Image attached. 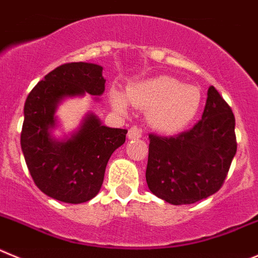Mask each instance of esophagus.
Returning <instances> with one entry per match:
<instances>
[{"mask_svg": "<svg viewBox=\"0 0 258 258\" xmlns=\"http://www.w3.org/2000/svg\"><path fill=\"white\" fill-rule=\"evenodd\" d=\"M127 138H128L130 140H135V139H140L141 138V130L138 128V127H131V128L128 130Z\"/></svg>", "mask_w": 258, "mask_h": 258, "instance_id": "34e87169", "label": "esophagus"}]
</instances>
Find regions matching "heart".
<instances>
[{
	"label": "heart",
	"instance_id": "b5f03b06",
	"mask_svg": "<svg viewBox=\"0 0 258 258\" xmlns=\"http://www.w3.org/2000/svg\"><path fill=\"white\" fill-rule=\"evenodd\" d=\"M110 103L119 113H127L128 103L146 110V122L161 134H176L191 123L202 104L198 86L184 85L171 76H158L132 83L126 96L118 90L110 91Z\"/></svg>",
	"mask_w": 258,
	"mask_h": 258
}]
</instances>
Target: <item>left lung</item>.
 Listing matches in <instances>:
<instances>
[{
  "instance_id": "obj_1",
  "label": "left lung",
  "mask_w": 258,
  "mask_h": 258,
  "mask_svg": "<svg viewBox=\"0 0 258 258\" xmlns=\"http://www.w3.org/2000/svg\"><path fill=\"white\" fill-rule=\"evenodd\" d=\"M235 118L211 86L202 119L189 131L163 138L149 135L146 182L158 198L191 204L219 191L236 153Z\"/></svg>"
}]
</instances>
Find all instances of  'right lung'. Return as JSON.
I'll return each instance as SVG.
<instances>
[{
  "instance_id": "obj_1",
  "label": "right lung",
  "mask_w": 258,
  "mask_h": 258,
  "mask_svg": "<svg viewBox=\"0 0 258 258\" xmlns=\"http://www.w3.org/2000/svg\"><path fill=\"white\" fill-rule=\"evenodd\" d=\"M104 90L103 67L80 61L55 68L28 95L20 144L34 184L46 196L78 204L100 191L109 158L124 144L127 130L103 126L89 113L71 136L56 139L52 131L62 100L86 92L100 96Z\"/></svg>"
}]
</instances>
